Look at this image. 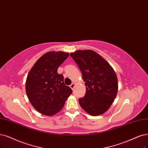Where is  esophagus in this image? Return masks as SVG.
Here are the masks:
<instances>
[{"mask_svg": "<svg viewBox=\"0 0 148 148\" xmlns=\"http://www.w3.org/2000/svg\"><path fill=\"white\" fill-rule=\"evenodd\" d=\"M75 83H72V84L70 85V88L72 90H73L74 88V87H75Z\"/></svg>", "mask_w": 148, "mask_h": 148, "instance_id": "esophagus-1", "label": "esophagus"}]
</instances>
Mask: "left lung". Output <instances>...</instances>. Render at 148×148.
I'll return each mask as SVG.
<instances>
[{"mask_svg": "<svg viewBox=\"0 0 148 148\" xmlns=\"http://www.w3.org/2000/svg\"><path fill=\"white\" fill-rule=\"evenodd\" d=\"M82 74L85 95L80 98L81 107L92 116L104 113L116 98L118 89L116 74L106 60L92 50L71 53Z\"/></svg>", "mask_w": 148, "mask_h": 148, "instance_id": "1", "label": "left lung"}]
</instances>
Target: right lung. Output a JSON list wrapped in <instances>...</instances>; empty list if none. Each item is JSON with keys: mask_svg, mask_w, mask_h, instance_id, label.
Segmentation results:
<instances>
[{"mask_svg": "<svg viewBox=\"0 0 148 148\" xmlns=\"http://www.w3.org/2000/svg\"><path fill=\"white\" fill-rule=\"evenodd\" d=\"M64 52H48L33 66L27 75L26 94L31 104L40 113L52 116L63 107L72 90L57 73L58 67L69 56Z\"/></svg>", "mask_w": 148, "mask_h": 148, "instance_id": "obj_1", "label": "right lung"}]
</instances>
